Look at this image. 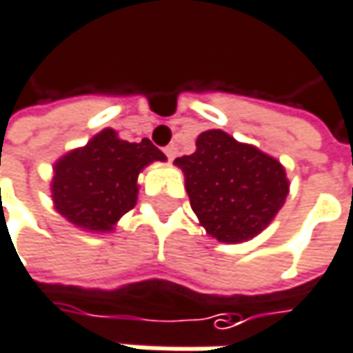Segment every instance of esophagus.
Here are the masks:
<instances>
[{"label":"esophagus","instance_id":"obj_1","mask_svg":"<svg viewBox=\"0 0 353 353\" xmlns=\"http://www.w3.org/2000/svg\"><path fill=\"white\" fill-rule=\"evenodd\" d=\"M165 155H168V159H170V161H174V159H176V155H177L176 145H170V147H165Z\"/></svg>","mask_w":353,"mask_h":353}]
</instances>
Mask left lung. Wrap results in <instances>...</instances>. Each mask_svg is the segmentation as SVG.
Masks as SVG:
<instances>
[{"mask_svg": "<svg viewBox=\"0 0 353 353\" xmlns=\"http://www.w3.org/2000/svg\"><path fill=\"white\" fill-rule=\"evenodd\" d=\"M192 210L210 237L241 243L259 235L284 206L290 181L284 165L225 130L200 132L196 151L177 157Z\"/></svg>", "mask_w": 353, "mask_h": 353, "instance_id": "8db88e82", "label": "left lung"}]
</instances>
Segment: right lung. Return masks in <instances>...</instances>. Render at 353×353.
<instances>
[{
	"mask_svg": "<svg viewBox=\"0 0 353 353\" xmlns=\"http://www.w3.org/2000/svg\"><path fill=\"white\" fill-rule=\"evenodd\" d=\"M153 161H165V155L149 139L128 143L104 128L54 163V210L88 233H112L122 214L134 208L139 174Z\"/></svg>",
	"mask_w": 353,
	"mask_h": 353,
	"instance_id": "right-lung-1",
	"label": "right lung"
}]
</instances>
